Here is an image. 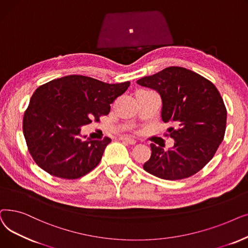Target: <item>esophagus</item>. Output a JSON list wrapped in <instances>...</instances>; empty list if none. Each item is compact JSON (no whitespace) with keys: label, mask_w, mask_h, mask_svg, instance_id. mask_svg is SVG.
<instances>
[{"label":"esophagus","mask_w":248,"mask_h":248,"mask_svg":"<svg viewBox=\"0 0 248 248\" xmlns=\"http://www.w3.org/2000/svg\"><path fill=\"white\" fill-rule=\"evenodd\" d=\"M121 140L124 141V142L130 144V145H135L136 144V141L134 139H131L129 137H121Z\"/></svg>","instance_id":"obj_1"}]
</instances>
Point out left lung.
<instances>
[{
	"instance_id": "8db88e82",
	"label": "left lung",
	"mask_w": 248,
	"mask_h": 248,
	"mask_svg": "<svg viewBox=\"0 0 248 248\" xmlns=\"http://www.w3.org/2000/svg\"><path fill=\"white\" fill-rule=\"evenodd\" d=\"M155 90L162 100L161 118L172 125L171 149L151 144V156L144 170L159 179L190 178L213 158L225 135L227 110L214 84L181 66H170L137 80Z\"/></svg>"
}]
</instances>
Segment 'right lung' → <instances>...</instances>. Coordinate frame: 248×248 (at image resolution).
Instances as JSON below:
<instances>
[{
    "mask_svg": "<svg viewBox=\"0 0 248 248\" xmlns=\"http://www.w3.org/2000/svg\"><path fill=\"white\" fill-rule=\"evenodd\" d=\"M129 85L72 75L38 87L23 118L27 147L37 166L64 180L81 178L95 169L111 139L84 140L80 128L108 115L110 105Z\"/></svg>",
    "mask_w": 248,
    "mask_h": 248,
    "instance_id": "1",
    "label": "right lung"
}]
</instances>
